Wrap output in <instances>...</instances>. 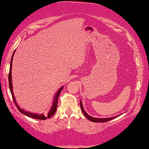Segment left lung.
I'll return each mask as SVG.
<instances>
[{
	"label": "left lung",
	"mask_w": 149,
	"mask_h": 149,
	"mask_svg": "<svg viewBox=\"0 0 149 149\" xmlns=\"http://www.w3.org/2000/svg\"><path fill=\"white\" fill-rule=\"evenodd\" d=\"M80 105H81V110L83 111V113L84 114V116H85L86 118H87L88 120H89L91 122H108L109 120H113L114 118L118 117L119 116H114V117H111V118H93V117H91V116H90L89 115H88V114L86 113V111H85V109L83 108V104H82V102L81 101H80Z\"/></svg>",
	"instance_id": "left-lung-1"
}]
</instances>
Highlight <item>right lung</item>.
Masks as SVG:
<instances>
[{"label": "right lung", "mask_w": 149, "mask_h": 149, "mask_svg": "<svg viewBox=\"0 0 149 149\" xmlns=\"http://www.w3.org/2000/svg\"><path fill=\"white\" fill-rule=\"evenodd\" d=\"M13 54L12 55V58H11V60H10V70H9V73H8V83H9V88H10V93H11L12 97H13V100L14 101L15 104L17 108L18 109V110L22 113L23 114H25V116H29L30 118H35V119H38V120H46L47 118H49L50 117H52L54 114L55 113L56 111V108H57V105H58V97L60 95V93H61V91L63 89V87H60V89L54 95V101L52 103V106L51 107V109L49 110V111L48 112V115H44V114H39V113H31V112L23 110V109H21L20 107L19 106L18 103H17L14 94H13V84H12V77H11V70H12V60H13V58L14 54Z\"/></svg>", "instance_id": "right-lung-1"}]
</instances>
